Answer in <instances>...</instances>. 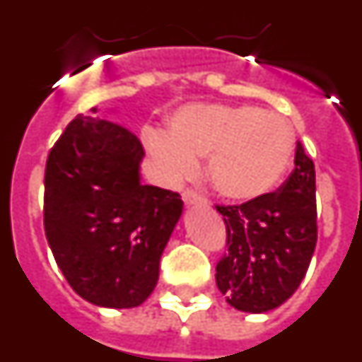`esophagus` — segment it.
<instances>
[{"instance_id":"1","label":"esophagus","mask_w":362,"mask_h":362,"mask_svg":"<svg viewBox=\"0 0 362 362\" xmlns=\"http://www.w3.org/2000/svg\"><path fill=\"white\" fill-rule=\"evenodd\" d=\"M181 197H183L185 204H203L204 203L203 196H199L196 190H185L183 196Z\"/></svg>"}]
</instances>
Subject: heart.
<instances>
[{
  "label": "heart",
  "instance_id": "obj_1",
  "mask_svg": "<svg viewBox=\"0 0 362 362\" xmlns=\"http://www.w3.org/2000/svg\"><path fill=\"white\" fill-rule=\"evenodd\" d=\"M145 143L168 181L190 175L196 158L209 156L206 175L221 196L250 201L279 183L293 152V130L279 114L255 107L190 105L148 130Z\"/></svg>",
  "mask_w": 362,
  "mask_h": 362
}]
</instances>
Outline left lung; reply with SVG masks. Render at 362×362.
Returning <instances> with one entry per match:
<instances>
[{
	"instance_id": "left-lung-1",
	"label": "left lung",
	"mask_w": 362,
	"mask_h": 362,
	"mask_svg": "<svg viewBox=\"0 0 362 362\" xmlns=\"http://www.w3.org/2000/svg\"><path fill=\"white\" fill-rule=\"evenodd\" d=\"M296 168L277 190L241 204H216L226 248L216 283L228 305L263 313L288 299L305 277L317 243L315 166L297 141Z\"/></svg>"
}]
</instances>
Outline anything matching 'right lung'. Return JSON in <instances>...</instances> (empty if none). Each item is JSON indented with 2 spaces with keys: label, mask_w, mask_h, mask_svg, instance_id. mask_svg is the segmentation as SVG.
Returning <instances> with one entry per match:
<instances>
[{
  "label": "right lung",
  "mask_w": 362,
  "mask_h": 362,
  "mask_svg": "<svg viewBox=\"0 0 362 362\" xmlns=\"http://www.w3.org/2000/svg\"><path fill=\"white\" fill-rule=\"evenodd\" d=\"M143 156L127 127L79 114L47 158L45 235L74 292L92 305H141L183 212L177 192L139 183Z\"/></svg>",
  "instance_id": "add662e5"
}]
</instances>
